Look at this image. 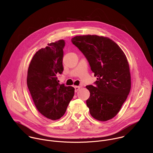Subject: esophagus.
Listing matches in <instances>:
<instances>
[{"instance_id": "34e87169", "label": "esophagus", "mask_w": 153, "mask_h": 153, "mask_svg": "<svg viewBox=\"0 0 153 153\" xmlns=\"http://www.w3.org/2000/svg\"><path fill=\"white\" fill-rule=\"evenodd\" d=\"M80 88V86H74L75 92H76H76H77V91L79 90Z\"/></svg>"}]
</instances>
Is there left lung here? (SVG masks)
<instances>
[{"instance_id": "1", "label": "left lung", "mask_w": 153, "mask_h": 153, "mask_svg": "<svg viewBox=\"0 0 153 153\" xmlns=\"http://www.w3.org/2000/svg\"><path fill=\"white\" fill-rule=\"evenodd\" d=\"M71 42L89 62L97 76L87 106L93 117L100 121L113 118L119 112L131 89V76L126 57L114 41L96 35L75 36Z\"/></svg>"}]
</instances>
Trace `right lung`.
<instances>
[{
    "instance_id": "add662e5",
    "label": "right lung",
    "mask_w": 153,
    "mask_h": 153,
    "mask_svg": "<svg viewBox=\"0 0 153 153\" xmlns=\"http://www.w3.org/2000/svg\"><path fill=\"white\" fill-rule=\"evenodd\" d=\"M63 40L48 43L33 56L27 74V85L38 111L51 120L63 116L74 95L72 86L60 85L57 75L62 74Z\"/></svg>"
}]
</instances>
